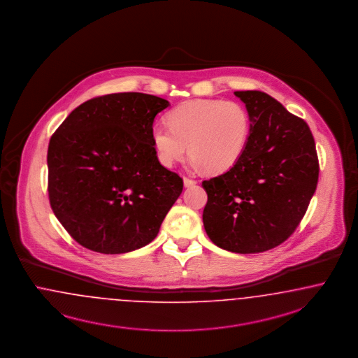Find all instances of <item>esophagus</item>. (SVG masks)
I'll list each match as a JSON object with an SVG mask.
<instances>
[{
	"mask_svg": "<svg viewBox=\"0 0 358 358\" xmlns=\"http://www.w3.org/2000/svg\"><path fill=\"white\" fill-rule=\"evenodd\" d=\"M196 184H197V181H196V180H193V178H189V177H184V185H185L186 187L196 185Z\"/></svg>",
	"mask_w": 358,
	"mask_h": 358,
	"instance_id": "1",
	"label": "esophagus"
}]
</instances>
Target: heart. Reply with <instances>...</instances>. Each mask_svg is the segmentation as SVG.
<instances>
[{
    "mask_svg": "<svg viewBox=\"0 0 358 358\" xmlns=\"http://www.w3.org/2000/svg\"><path fill=\"white\" fill-rule=\"evenodd\" d=\"M168 124L152 128L159 162L173 166L189 145L193 164L212 174L228 172L240 161L250 134L248 112L233 101H186L169 112Z\"/></svg>",
    "mask_w": 358,
    "mask_h": 358,
    "instance_id": "obj_1",
    "label": "heart"
}]
</instances>
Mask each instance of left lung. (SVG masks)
I'll use <instances>...</instances> for the list:
<instances>
[{
	"mask_svg": "<svg viewBox=\"0 0 358 358\" xmlns=\"http://www.w3.org/2000/svg\"><path fill=\"white\" fill-rule=\"evenodd\" d=\"M250 120L240 161L206 180L202 221L218 248L261 253L287 240L299 227L318 181L315 138L308 124L258 90L234 92Z\"/></svg>",
	"mask_w": 358,
	"mask_h": 358,
	"instance_id": "8db88e82",
	"label": "left lung"
}]
</instances>
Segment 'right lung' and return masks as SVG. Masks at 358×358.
I'll use <instances>...</instances> for the list:
<instances>
[{"label":"right lung","mask_w":358,"mask_h":358,"mask_svg":"<svg viewBox=\"0 0 358 358\" xmlns=\"http://www.w3.org/2000/svg\"><path fill=\"white\" fill-rule=\"evenodd\" d=\"M169 101L115 93L86 101L59 125L48 148L49 201L61 225L86 249L121 255L157 237L182 192L152 141Z\"/></svg>","instance_id":"obj_1"}]
</instances>
